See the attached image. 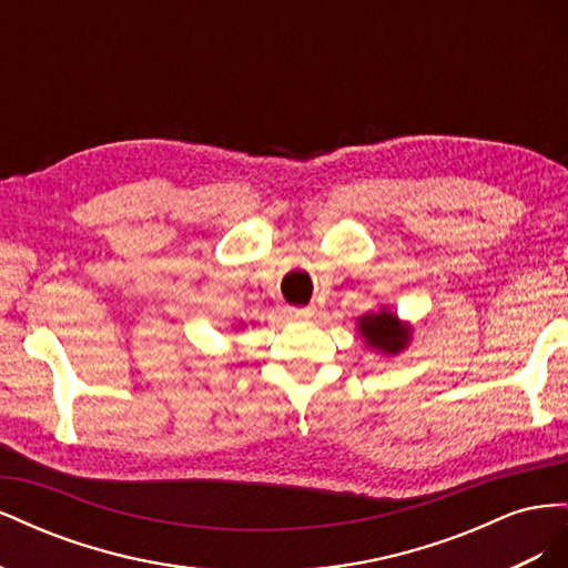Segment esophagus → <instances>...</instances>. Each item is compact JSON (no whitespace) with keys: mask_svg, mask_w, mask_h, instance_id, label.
<instances>
[{"mask_svg":"<svg viewBox=\"0 0 568 568\" xmlns=\"http://www.w3.org/2000/svg\"><path fill=\"white\" fill-rule=\"evenodd\" d=\"M315 305H305V307H291L288 311V315H291V320H311V317H315Z\"/></svg>","mask_w":568,"mask_h":568,"instance_id":"esophagus-1","label":"esophagus"}]
</instances>
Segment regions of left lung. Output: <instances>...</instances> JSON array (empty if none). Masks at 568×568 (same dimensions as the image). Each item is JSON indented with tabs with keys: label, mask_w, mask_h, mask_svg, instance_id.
<instances>
[{
	"label": "left lung",
	"mask_w": 568,
	"mask_h": 568,
	"mask_svg": "<svg viewBox=\"0 0 568 568\" xmlns=\"http://www.w3.org/2000/svg\"><path fill=\"white\" fill-rule=\"evenodd\" d=\"M357 332L367 341L369 348L384 355L400 353L403 348H407V343L412 338V326L403 324L393 313H388L386 307H382L379 313H367L359 317Z\"/></svg>",
	"instance_id": "1"
}]
</instances>
